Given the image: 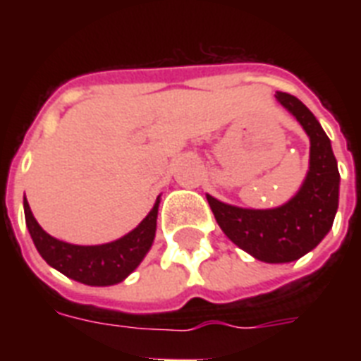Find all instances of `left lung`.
Listing matches in <instances>:
<instances>
[{"mask_svg":"<svg viewBox=\"0 0 361 361\" xmlns=\"http://www.w3.org/2000/svg\"><path fill=\"white\" fill-rule=\"evenodd\" d=\"M275 99L302 123L311 140L307 178L292 200L275 209H243L208 195L209 208L226 236L240 249L269 264L292 262L319 245L330 232L339 204V170L313 112L290 93Z\"/></svg>","mask_w":361,"mask_h":361,"instance_id":"left-lung-1","label":"left lung"}]
</instances>
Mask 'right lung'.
Listing matches in <instances>:
<instances>
[{"instance_id":"add662e5","label":"right lung","mask_w":361,"mask_h":361,"mask_svg":"<svg viewBox=\"0 0 361 361\" xmlns=\"http://www.w3.org/2000/svg\"><path fill=\"white\" fill-rule=\"evenodd\" d=\"M159 198L146 219L127 236L104 245H73L65 243L42 231L31 214L30 204L24 200L25 225L35 243L37 251L47 264L71 279L92 286L116 285L123 281L146 257L157 228Z\"/></svg>"}]
</instances>
